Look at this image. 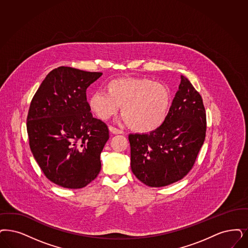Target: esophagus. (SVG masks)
<instances>
[{"label":"esophagus","mask_w":248,"mask_h":248,"mask_svg":"<svg viewBox=\"0 0 248 248\" xmlns=\"http://www.w3.org/2000/svg\"><path fill=\"white\" fill-rule=\"evenodd\" d=\"M109 131H110L111 133H113V134H122L123 132H122V130H120L119 128H114V127H112V126H109Z\"/></svg>","instance_id":"34e87169"}]
</instances>
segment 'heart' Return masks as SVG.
<instances>
[{"label": "heart", "instance_id": "obj_1", "mask_svg": "<svg viewBox=\"0 0 248 248\" xmlns=\"http://www.w3.org/2000/svg\"><path fill=\"white\" fill-rule=\"evenodd\" d=\"M105 91L90 96L88 106L93 114L99 120H108L121 105V120L140 133L160 128L171 106L169 89L147 78L114 79L107 83Z\"/></svg>", "mask_w": 248, "mask_h": 248}]
</instances>
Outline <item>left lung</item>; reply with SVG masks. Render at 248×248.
Listing matches in <instances>:
<instances>
[{"label": "left lung", "mask_w": 248, "mask_h": 248, "mask_svg": "<svg viewBox=\"0 0 248 248\" xmlns=\"http://www.w3.org/2000/svg\"><path fill=\"white\" fill-rule=\"evenodd\" d=\"M205 135L206 113L202 96L181 75L164 124L150 133L128 135L133 174L152 187L181 180L191 170Z\"/></svg>", "instance_id": "left-lung-1"}]
</instances>
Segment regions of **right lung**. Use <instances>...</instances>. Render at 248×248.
I'll return each instance as SVG.
<instances>
[{
	"mask_svg": "<svg viewBox=\"0 0 248 248\" xmlns=\"http://www.w3.org/2000/svg\"><path fill=\"white\" fill-rule=\"evenodd\" d=\"M102 74L59 67L46 75L30 104L31 152L46 178L65 188H82L101 170L109 132L93 117L86 89Z\"/></svg>",
	"mask_w": 248,
	"mask_h": 248,
	"instance_id": "right-lung-1",
	"label": "right lung"
}]
</instances>
